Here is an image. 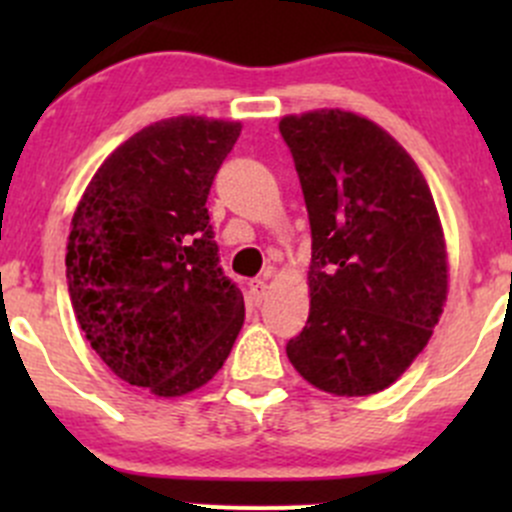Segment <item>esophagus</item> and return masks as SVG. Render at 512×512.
<instances>
[{"label":"esophagus","instance_id":"obj_1","mask_svg":"<svg viewBox=\"0 0 512 512\" xmlns=\"http://www.w3.org/2000/svg\"><path fill=\"white\" fill-rule=\"evenodd\" d=\"M265 294H267V275L260 277V280L250 282V302L252 304H262Z\"/></svg>","mask_w":512,"mask_h":512}]
</instances>
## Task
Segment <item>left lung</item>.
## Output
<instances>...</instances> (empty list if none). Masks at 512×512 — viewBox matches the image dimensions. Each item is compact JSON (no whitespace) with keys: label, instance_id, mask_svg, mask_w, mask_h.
<instances>
[{"label":"left lung","instance_id":"left-lung-1","mask_svg":"<svg viewBox=\"0 0 512 512\" xmlns=\"http://www.w3.org/2000/svg\"><path fill=\"white\" fill-rule=\"evenodd\" d=\"M309 227V319L287 342L317 389L369 396L423 352L443 312L448 262L431 188L374 121L339 108L285 116Z\"/></svg>","mask_w":512,"mask_h":512}]
</instances>
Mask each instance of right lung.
<instances>
[{"instance_id":"add662e5","label":"right lung","mask_w":512,"mask_h":512,"mask_svg":"<svg viewBox=\"0 0 512 512\" xmlns=\"http://www.w3.org/2000/svg\"><path fill=\"white\" fill-rule=\"evenodd\" d=\"M240 131L203 116L146 126L103 160L71 220L81 332L118 379L165 399L208 384L245 322L205 208Z\"/></svg>"}]
</instances>
